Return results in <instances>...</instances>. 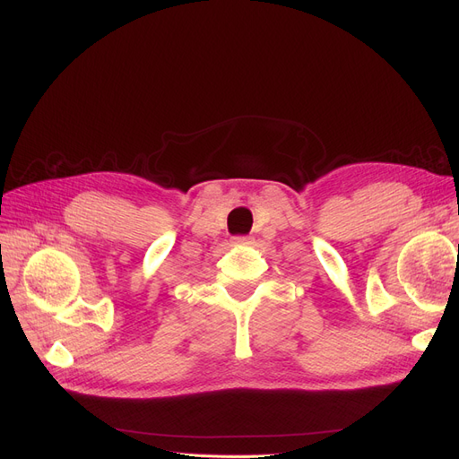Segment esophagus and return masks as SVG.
<instances>
[{
    "label": "esophagus",
    "mask_w": 459,
    "mask_h": 459,
    "mask_svg": "<svg viewBox=\"0 0 459 459\" xmlns=\"http://www.w3.org/2000/svg\"><path fill=\"white\" fill-rule=\"evenodd\" d=\"M232 244L234 246H246V244H251V238H247V236H236V238H232Z\"/></svg>",
    "instance_id": "esophagus-1"
}]
</instances>
